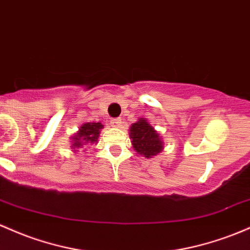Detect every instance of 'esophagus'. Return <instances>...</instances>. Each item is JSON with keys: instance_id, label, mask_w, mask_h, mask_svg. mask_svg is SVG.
Segmentation results:
<instances>
[{"instance_id": "1", "label": "esophagus", "mask_w": 250, "mask_h": 250, "mask_svg": "<svg viewBox=\"0 0 250 250\" xmlns=\"http://www.w3.org/2000/svg\"><path fill=\"white\" fill-rule=\"evenodd\" d=\"M121 122H122V121H121V119H112L110 121V125H111V127L117 128V127H120Z\"/></svg>"}]
</instances>
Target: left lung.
I'll return each mask as SVG.
<instances>
[{"label": "left lung", "mask_w": 250, "mask_h": 250, "mask_svg": "<svg viewBox=\"0 0 250 250\" xmlns=\"http://www.w3.org/2000/svg\"><path fill=\"white\" fill-rule=\"evenodd\" d=\"M130 138L134 149L146 158H152L163 150V141L154 128L145 119H140L130 127Z\"/></svg>", "instance_id": "1"}]
</instances>
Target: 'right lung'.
<instances>
[{
  "instance_id": "1",
  "label": "right lung",
  "mask_w": 250,
  "mask_h": 250,
  "mask_svg": "<svg viewBox=\"0 0 250 250\" xmlns=\"http://www.w3.org/2000/svg\"><path fill=\"white\" fill-rule=\"evenodd\" d=\"M102 123H84L81 127L78 133L73 138L72 148H82L84 145L94 144L97 141L100 129H102Z\"/></svg>"
}]
</instances>
